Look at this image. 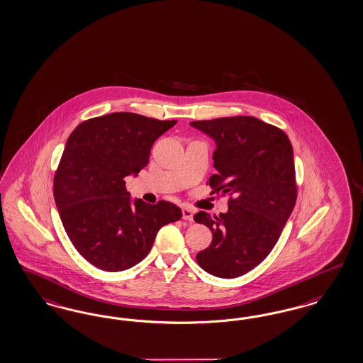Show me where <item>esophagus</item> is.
<instances>
[{
    "label": "esophagus",
    "instance_id": "34e87169",
    "mask_svg": "<svg viewBox=\"0 0 363 363\" xmlns=\"http://www.w3.org/2000/svg\"><path fill=\"white\" fill-rule=\"evenodd\" d=\"M182 218L188 220V221H193V211L188 206L182 208Z\"/></svg>",
    "mask_w": 363,
    "mask_h": 363
}]
</instances>
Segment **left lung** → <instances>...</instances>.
Wrapping results in <instances>:
<instances>
[{"label": "left lung", "mask_w": 363, "mask_h": 363, "mask_svg": "<svg viewBox=\"0 0 363 363\" xmlns=\"http://www.w3.org/2000/svg\"><path fill=\"white\" fill-rule=\"evenodd\" d=\"M190 125L216 140L217 170L206 185L228 197V212L203 211L194 221L213 238L196 260L211 275L232 279L263 262L280 238L298 197L294 150L287 134L255 116H225Z\"/></svg>", "instance_id": "obj_1"}]
</instances>
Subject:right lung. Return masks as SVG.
<instances>
[{
  "mask_svg": "<svg viewBox=\"0 0 363 363\" xmlns=\"http://www.w3.org/2000/svg\"><path fill=\"white\" fill-rule=\"evenodd\" d=\"M177 121L113 113L82 122L67 139L53 197L76 250L96 268L118 272L142 262L158 230L182 217L169 202L130 200L125 177L149 162L152 143Z\"/></svg>",
  "mask_w": 363,
  "mask_h": 363,
  "instance_id": "obj_1",
  "label": "right lung"
}]
</instances>
